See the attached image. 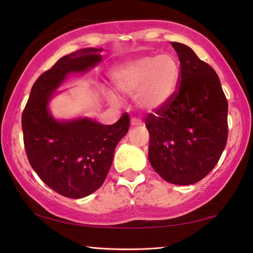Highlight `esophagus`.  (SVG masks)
I'll return each mask as SVG.
<instances>
[{"mask_svg":"<svg viewBox=\"0 0 253 253\" xmlns=\"http://www.w3.org/2000/svg\"><path fill=\"white\" fill-rule=\"evenodd\" d=\"M131 126H141V121L138 119V117H132V119H131Z\"/></svg>","mask_w":253,"mask_h":253,"instance_id":"esophagus-1","label":"esophagus"}]
</instances>
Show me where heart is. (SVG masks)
Segmentation results:
<instances>
[{
    "mask_svg": "<svg viewBox=\"0 0 253 253\" xmlns=\"http://www.w3.org/2000/svg\"><path fill=\"white\" fill-rule=\"evenodd\" d=\"M181 67L171 54L143 56L126 62L113 72L120 92L136 93L137 105L148 112L164 108L177 92Z\"/></svg>",
    "mask_w": 253,
    "mask_h": 253,
    "instance_id": "1",
    "label": "heart"
}]
</instances>
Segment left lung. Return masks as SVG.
I'll return each instance as SVG.
<instances>
[{"instance_id":"1","label":"left lung","mask_w":253,"mask_h":253,"mask_svg":"<svg viewBox=\"0 0 253 253\" xmlns=\"http://www.w3.org/2000/svg\"><path fill=\"white\" fill-rule=\"evenodd\" d=\"M171 44L181 78L171 101L145 119L148 159L165 181L189 185L210 174L226 147L228 101L215 70L190 47Z\"/></svg>"}]
</instances>
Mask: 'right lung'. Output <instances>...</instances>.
<instances>
[{"instance_id": "obj_1", "label": "right lung", "mask_w": 253, "mask_h": 253, "mask_svg": "<svg viewBox=\"0 0 253 253\" xmlns=\"http://www.w3.org/2000/svg\"><path fill=\"white\" fill-rule=\"evenodd\" d=\"M99 50L89 48L60 58L37 79L23 110L24 146L31 167L44 184L68 198H83L103 184L116 145L130 126L126 113L112 126L87 119L57 122L48 113V101L65 76L98 64Z\"/></svg>"}]
</instances>
